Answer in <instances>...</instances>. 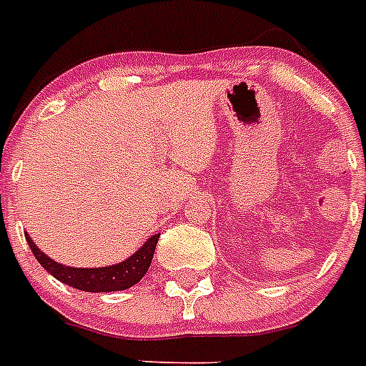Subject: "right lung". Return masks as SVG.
Wrapping results in <instances>:
<instances>
[{"mask_svg": "<svg viewBox=\"0 0 366 366\" xmlns=\"http://www.w3.org/2000/svg\"><path fill=\"white\" fill-rule=\"evenodd\" d=\"M159 236L160 234H153L134 255L128 257L127 261L113 266H102V268H73V266L60 264V262L52 261L51 257H46L28 234H26V239H28V245L34 251L37 262L51 276L56 277L58 282L79 289V291H86V293H109V291H124V289L132 287L145 276V272L149 270L151 261H153Z\"/></svg>", "mask_w": 366, "mask_h": 366, "instance_id": "add662e5", "label": "right lung"}]
</instances>
